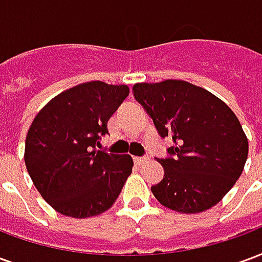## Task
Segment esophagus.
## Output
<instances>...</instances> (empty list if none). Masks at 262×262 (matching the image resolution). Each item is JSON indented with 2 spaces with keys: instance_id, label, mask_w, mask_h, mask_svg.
Masks as SVG:
<instances>
[{
  "instance_id": "obj_1",
  "label": "esophagus",
  "mask_w": 262,
  "mask_h": 262,
  "mask_svg": "<svg viewBox=\"0 0 262 262\" xmlns=\"http://www.w3.org/2000/svg\"><path fill=\"white\" fill-rule=\"evenodd\" d=\"M135 163H136V164H139V165H142V164H144V163H147V157H135Z\"/></svg>"
}]
</instances>
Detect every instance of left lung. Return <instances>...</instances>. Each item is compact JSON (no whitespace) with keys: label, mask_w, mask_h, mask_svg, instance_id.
<instances>
[{"label":"left lung","mask_w":262,"mask_h":262,"mask_svg":"<svg viewBox=\"0 0 262 262\" xmlns=\"http://www.w3.org/2000/svg\"><path fill=\"white\" fill-rule=\"evenodd\" d=\"M133 94L161 137L174 146L157 159L164 178L151 192L165 208L199 213L220 202L242 176L248 140L234 112L222 99L182 80L139 82Z\"/></svg>","instance_id":"1"}]
</instances>
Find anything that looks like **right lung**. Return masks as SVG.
<instances>
[{
    "mask_svg": "<svg viewBox=\"0 0 262 262\" xmlns=\"http://www.w3.org/2000/svg\"><path fill=\"white\" fill-rule=\"evenodd\" d=\"M129 95L127 85L90 81L50 99L35 116L25 142V164L43 199L59 213L85 219L119 196L133 160L95 147L109 118Z\"/></svg>",
    "mask_w": 262,
    "mask_h": 262,
    "instance_id": "1",
    "label": "right lung"
}]
</instances>
